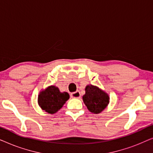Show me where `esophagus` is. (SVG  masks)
I'll return each instance as SVG.
<instances>
[{
  "instance_id": "34e87169",
  "label": "esophagus",
  "mask_w": 153,
  "mask_h": 153,
  "mask_svg": "<svg viewBox=\"0 0 153 153\" xmlns=\"http://www.w3.org/2000/svg\"><path fill=\"white\" fill-rule=\"evenodd\" d=\"M71 97L73 98H77V99H79V98L81 97V94L79 91H76L74 92V93H72L71 94Z\"/></svg>"
}]
</instances>
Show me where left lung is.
<instances>
[{"mask_svg":"<svg viewBox=\"0 0 153 153\" xmlns=\"http://www.w3.org/2000/svg\"><path fill=\"white\" fill-rule=\"evenodd\" d=\"M85 95L83 96V101L89 111L98 114L107 107L109 104L110 97L105 91L91 84L85 86Z\"/></svg>","mask_w":153,"mask_h":153,"instance_id":"left-lung-1","label":"left lung"}]
</instances>
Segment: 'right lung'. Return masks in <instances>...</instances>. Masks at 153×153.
<instances>
[{
    "mask_svg": "<svg viewBox=\"0 0 153 153\" xmlns=\"http://www.w3.org/2000/svg\"><path fill=\"white\" fill-rule=\"evenodd\" d=\"M70 98L67 92H60L58 87L49 85L39 92L37 103L42 109L48 114H54L58 112Z\"/></svg>",
    "mask_w": 153,
    "mask_h": 153,
    "instance_id": "add662e5",
    "label": "right lung"
}]
</instances>
